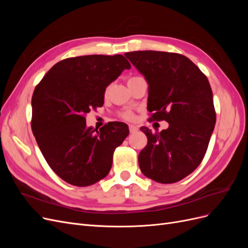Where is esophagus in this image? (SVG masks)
Returning a JSON list of instances; mask_svg holds the SVG:
<instances>
[{
    "label": "esophagus",
    "mask_w": 248,
    "mask_h": 248,
    "mask_svg": "<svg viewBox=\"0 0 248 248\" xmlns=\"http://www.w3.org/2000/svg\"><path fill=\"white\" fill-rule=\"evenodd\" d=\"M138 127L137 126H134V125H129V131H130V133H134V132H137L138 131Z\"/></svg>",
    "instance_id": "obj_1"
}]
</instances>
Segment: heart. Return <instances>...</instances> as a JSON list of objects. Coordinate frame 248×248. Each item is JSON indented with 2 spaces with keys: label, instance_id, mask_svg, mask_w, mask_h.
<instances>
[{
  "label": "heart",
  "instance_id": "1",
  "mask_svg": "<svg viewBox=\"0 0 248 248\" xmlns=\"http://www.w3.org/2000/svg\"><path fill=\"white\" fill-rule=\"evenodd\" d=\"M120 117L124 120H127V121H132V120H134V118H136V116H134V112L130 111V110H126V111L121 112V114H120Z\"/></svg>",
  "mask_w": 248,
  "mask_h": 248
}]
</instances>
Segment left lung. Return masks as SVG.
<instances>
[{"instance_id":"left-lung-1","label":"left lung","mask_w":248,"mask_h":248,"mask_svg":"<svg viewBox=\"0 0 248 248\" xmlns=\"http://www.w3.org/2000/svg\"><path fill=\"white\" fill-rule=\"evenodd\" d=\"M125 57L148 82L151 119L169 123L160 132L140 127L148 142L139 155L140 169L158 183L178 182L200 166L214 129L209 80L188 58L176 52L139 50Z\"/></svg>"}]
</instances>
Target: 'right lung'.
<instances>
[{"mask_svg":"<svg viewBox=\"0 0 248 248\" xmlns=\"http://www.w3.org/2000/svg\"><path fill=\"white\" fill-rule=\"evenodd\" d=\"M130 63L122 55H90L62 60L36 86L32 97V131L50 169L74 186L107 177L117 147L128 126L109 122L88 127L86 115L103 106L106 88Z\"/></svg>","mask_w":248,"mask_h":248,"instance_id":"obj_1","label":"right lung"}]
</instances>
